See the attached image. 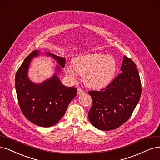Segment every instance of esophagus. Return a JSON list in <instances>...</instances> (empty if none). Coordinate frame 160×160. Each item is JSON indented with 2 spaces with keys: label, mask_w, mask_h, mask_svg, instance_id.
Segmentation results:
<instances>
[{
  "label": "esophagus",
  "mask_w": 160,
  "mask_h": 160,
  "mask_svg": "<svg viewBox=\"0 0 160 160\" xmlns=\"http://www.w3.org/2000/svg\"><path fill=\"white\" fill-rule=\"evenodd\" d=\"M85 93V91L82 90V89H81V88H78V94H79V95H80V94H84Z\"/></svg>",
  "instance_id": "esophagus-1"
}]
</instances>
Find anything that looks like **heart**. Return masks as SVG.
<instances>
[{"instance_id":"1","label":"heart","mask_w":160,"mask_h":160,"mask_svg":"<svg viewBox=\"0 0 160 160\" xmlns=\"http://www.w3.org/2000/svg\"><path fill=\"white\" fill-rule=\"evenodd\" d=\"M72 63L75 71L83 75L85 85L94 89L102 88L109 84L117 69L114 57L101 53L78 56L72 60ZM66 72L71 75H75L71 67L67 68Z\"/></svg>"}]
</instances>
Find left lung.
<instances>
[{
	"label": "left lung",
	"mask_w": 160,
	"mask_h": 160,
	"mask_svg": "<svg viewBox=\"0 0 160 160\" xmlns=\"http://www.w3.org/2000/svg\"><path fill=\"white\" fill-rule=\"evenodd\" d=\"M121 73L100 91H89L92 105L88 119L96 128L110 131L118 128L129 119L141 95V82L137 66L123 56Z\"/></svg>",
	"instance_id": "1"
}]
</instances>
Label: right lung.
<instances>
[{"mask_svg":"<svg viewBox=\"0 0 160 160\" xmlns=\"http://www.w3.org/2000/svg\"><path fill=\"white\" fill-rule=\"evenodd\" d=\"M58 62L56 73L41 83L31 81L28 77L30 63L41 54L35 50L25 58L15 78V86L20 109L31 123L44 127L55 125L65 114L69 104L76 96L78 90L63 85L56 73L65 66L66 58L50 52H44Z\"/></svg>","mask_w":160,"mask_h":160,"instance_id":"right-lung-1","label":"right lung"}]
</instances>
